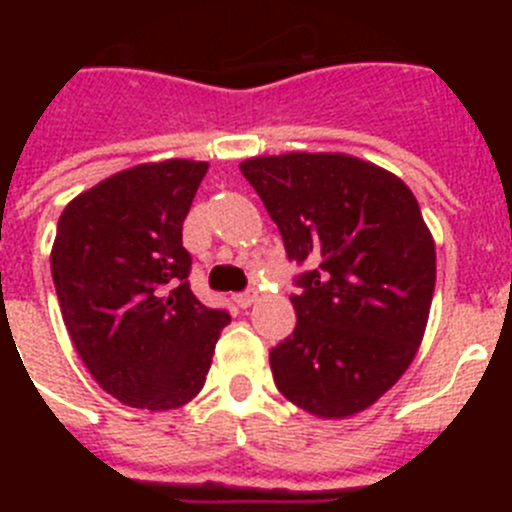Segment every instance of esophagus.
I'll return each instance as SVG.
<instances>
[{"mask_svg": "<svg viewBox=\"0 0 512 512\" xmlns=\"http://www.w3.org/2000/svg\"><path fill=\"white\" fill-rule=\"evenodd\" d=\"M256 297H259V292H256L253 287H246L243 292H238V295H235V305L248 307V305H253V302H256Z\"/></svg>", "mask_w": 512, "mask_h": 512, "instance_id": "obj_1", "label": "esophagus"}]
</instances>
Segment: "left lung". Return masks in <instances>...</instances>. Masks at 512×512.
Listing matches in <instances>:
<instances>
[{
  "instance_id": "1",
  "label": "left lung",
  "mask_w": 512,
  "mask_h": 512,
  "mask_svg": "<svg viewBox=\"0 0 512 512\" xmlns=\"http://www.w3.org/2000/svg\"><path fill=\"white\" fill-rule=\"evenodd\" d=\"M243 176L282 233L297 325L269 351L277 390L346 418L402 377L423 338L436 246L405 182L343 153L248 158Z\"/></svg>"
}]
</instances>
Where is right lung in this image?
Segmentation results:
<instances>
[{
	"label": "right lung",
	"instance_id": "add662e5",
	"mask_svg": "<svg viewBox=\"0 0 512 512\" xmlns=\"http://www.w3.org/2000/svg\"><path fill=\"white\" fill-rule=\"evenodd\" d=\"M207 164L171 158L120 171L58 220L51 271L71 341L104 392L171 410L205 384L228 310L189 287L182 225Z\"/></svg>",
	"mask_w": 512,
	"mask_h": 512
}]
</instances>
